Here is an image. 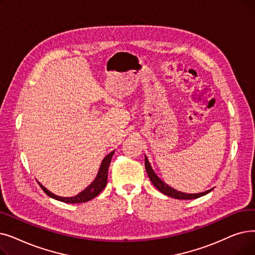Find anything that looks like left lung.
<instances>
[{
	"instance_id": "8db88e82",
	"label": "left lung",
	"mask_w": 255,
	"mask_h": 255,
	"mask_svg": "<svg viewBox=\"0 0 255 255\" xmlns=\"http://www.w3.org/2000/svg\"><path fill=\"white\" fill-rule=\"evenodd\" d=\"M145 168H146L147 174L149 176L151 182L153 183V185L156 187V189L159 192H161L162 194L167 195L169 197H172V198H175V199H182V200H191V199H197L199 197L204 196V195L208 194L209 192H212V190H213V189L212 190H208V191L200 193V194H185V193L177 191V190L173 189V187H171L170 185H168L167 183H164L159 178V177L154 173L153 169L151 168V165H150V163L148 161V158L146 156H145Z\"/></svg>"
}]
</instances>
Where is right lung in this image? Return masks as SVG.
I'll return each mask as SVG.
<instances>
[{"label": "right lung", "mask_w": 255, "mask_h": 255, "mask_svg": "<svg viewBox=\"0 0 255 255\" xmlns=\"http://www.w3.org/2000/svg\"><path fill=\"white\" fill-rule=\"evenodd\" d=\"M114 153H115V151L109 153L107 156L103 159V161L101 163V167H100V169H99L96 179L90 184V186H87L83 192L79 193L78 195H76L74 197L64 198V197L56 196L53 193H51L50 191H48L46 187L41 185L39 182H38V184L40 185L42 191L45 192L49 197L56 199V200L64 202V203H83L86 201H90L95 197H97L105 189L106 183H107V177H108V167H109L110 161H112V157H113Z\"/></svg>", "instance_id": "add662e5"}]
</instances>
